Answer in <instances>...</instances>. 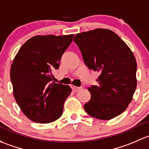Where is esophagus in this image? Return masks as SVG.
<instances>
[{
    "mask_svg": "<svg viewBox=\"0 0 149 149\" xmlns=\"http://www.w3.org/2000/svg\"><path fill=\"white\" fill-rule=\"evenodd\" d=\"M71 87H72V90H73V91H74V92H77V91H79V90L81 89V87H76V86H74V85H71Z\"/></svg>",
    "mask_w": 149,
    "mask_h": 149,
    "instance_id": "34e87169",
    "label": "esophagus"
}]
</instances>
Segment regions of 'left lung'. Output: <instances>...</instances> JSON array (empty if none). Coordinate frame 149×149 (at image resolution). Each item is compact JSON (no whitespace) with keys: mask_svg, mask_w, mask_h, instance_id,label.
<instances>
[{"mask_svg":"<svg viewBox=\"0 0 149 149\" xmlns=\"http://www.w3.org/2000/svg\"><path fill=\"white\" fill-rule=\"evenodd\" d=\"M74 41L90 70L100 72L97 85L84 109L100 120L121 114L131 102L137 86L136 58L131 49L111 30L96 29L77 33Z\"/></svg>","mask_w":149,"mask_h":149,"instance_id":"obj_1","label":"left lung"}]
</instances>
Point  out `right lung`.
Wrapping results in <instances>:
<instances>
[{
    "mask_svg": "<svg viewBox=\"0 0 149 149\" xmlns=\"http://www.w3.org/2000/svg\"><path fill=\"white\" fill-rule=\"evenodd\" d=\"M74 34L35 36L21 46L10 67L15 100L24 115L35 123H49L61 117L70 95L69 85L52 82L62 54Z\"/></svg>",
    "mask_w": 149,
    "mask_h": 149,
    "instance_id": "add662e5",
    "label": "right lung"
}]
</instances>
